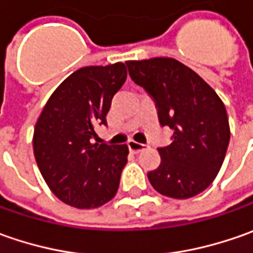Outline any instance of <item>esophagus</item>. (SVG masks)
I'll list each match as a JSON object with an SVG mask.
<instances>
[{
  "mask_svg": "<svg viewBox=\"0 0 253 253\" xmlns=\"http://www.w3.org/2000/svg\"><path fill=\"white\" fill-rule=\"evenodd\" d=\"M128 148H129V151H131L132 153H139V152L145 149V145L138 143V142L135 141H129L128 142Z\"/></svg>",
  "mask_w": 253,
  "mask_h": 253,
  "instance_id": "obj_1",
  "label": "esophagus"
}]
</instances>
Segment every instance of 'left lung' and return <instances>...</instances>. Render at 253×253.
<instances>
[{
	"label": "left lung",
	"instance_id": "obj_1",
	"mask_svg": "<svg viewBox=\"0 0 253 253\" xmlns=\"http://www.w3.org/2000/svg\"><path fill=\"white\" fill-rule=\"evenodd\" d=\"M131 79L158 108L173 142L158 148L159 168L148 173L153 189L171 199H190L214 181L229 143L228 115L217 92L190 67L171 57L126 62Z\"/></svg>",
	"mask_w": 253,
	"mask_h": 253
}]
</instances>
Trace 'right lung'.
Here are the masks:
<instances>
[{
    "instance_id": "add662e5",
    "label": "right lung",
    "mask_w": 253,
    "mask_h": 253,
    "mask_svg": "<svg viewBox=\"0 0 253 253\" xmlns=\"http://www.w3.org/2000/svg\"><path fill=\"white\" fill-rule=\"evenodd\" d=\"M126 80L124 63L87 66L60 84L41 112L34 132L38 168L54 196L76 209H97L117 194L126 145L92 141L95 126Z\"/></svg>"
}]
</instances>
